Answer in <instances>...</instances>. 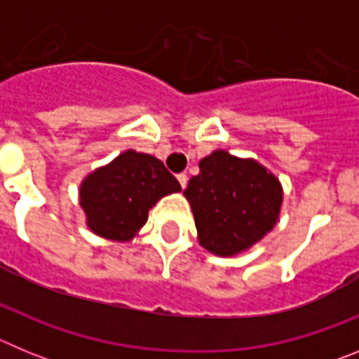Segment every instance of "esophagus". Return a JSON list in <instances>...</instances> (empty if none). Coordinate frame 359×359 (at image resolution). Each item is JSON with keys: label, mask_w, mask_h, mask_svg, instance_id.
Segmentation results:
<instances>
[{"label": "esophagus", "mask_w": 359, "mask_h": 359, "mask_svg": "<svg viewBox=\"0 0 359 359\" xmlns=\"http://www.w3.org/2000/svg\"><path fill=\"white\" fill-rule=\"evenodd\" d=\"M177 182H180V185H182V189H185L187 183H189V176H187L185 172L177 174Z\"/></svg>", "instance_id": "esophagus-1"}]
</instances>
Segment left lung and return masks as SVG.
Instances as JSON below:
<instances>
[{"instance_id":"obj_1","label":"left lung","mask_w":359,"mask_h":359,"mask_svg":"<svg viewBox=\"0 0 359 359\" xmlns=\"http://www.w3.org/2000/svg\"><path fill=\"white\" fill-rule=\"evenodd\" d=\"M203 248L228 257L252 248L275 226L282 205L277 177L253 160L214 151L185 190Z\"/></svg>"}]
</instances>
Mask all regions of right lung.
<instances>
[{"mask_svg": "<svg viewBox=\"0 0 359 359\" xmlns=\"http://www.w3.org/2000/svg\"><path fill=\"white\" fill-rule=\"evenodd\" d=\"M180 190L182 185L163 161L126 151L82 182L81 207L97 236L123 243L144 226L158 199Z\"/></svg>", "mask_w": 359, "mask_h": 359, "instance_id": "1", "label": "right lung"}]
</instances>
